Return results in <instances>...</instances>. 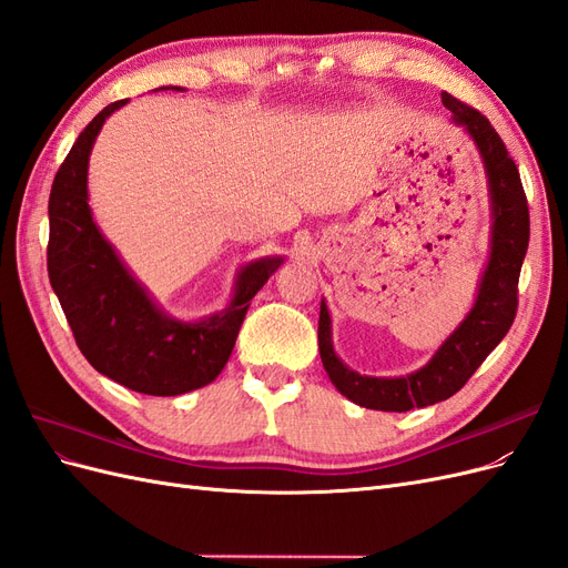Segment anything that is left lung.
I'll return each mask as SVG.
<instances>
[{
    "instance_id": "obj_1",
    "label": "left lung",
    "mask_w": 568,
    "mask_h": 568,
    "mask_svg": "<svg viewBox=\"0 0 568 568\" xmlns=\"http://www.w3.org/2000/svg\"><path fill=\"white\" fill-rule=\"evenodd\" d=\"M440 99L443 106L453 113V125L469 134L484 161L490 199L488 263L478 280L471 311L424 367L405 376H367L343 363L334 351L332 315L322 298L317 329L322 365L341 395L367 409L407 412L448 400L507 336L517 315L519 272L530 236L528 203L519 170L486 115L462 104L448 92H443Z\"/></svg>"
}]
</instances>
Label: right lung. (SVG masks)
Masks as SVG:
<instances>
[{
    "mask_svg": "<svg viewBox=\"0 0 568 568\" xmlns=\"http://www.w3.org/2000/svg\"><path fill=\"white\" fill-rule=\"evenodd\" d=\"M175 90L182 88H159ZM130 99L99 111L68 151L49 194L47 270L51 288L88 363L130 390L182 395L215 382L227 365L251 298L284 263L265 255L239 267L227 307L201 320H178L153 301L90 209V153L106 118Z\"/></svg>",
    "mask_w": 568,
    "mask_h": 568,
    "instance_id": "1",
    "label": "right lung"
}]
</instances>
